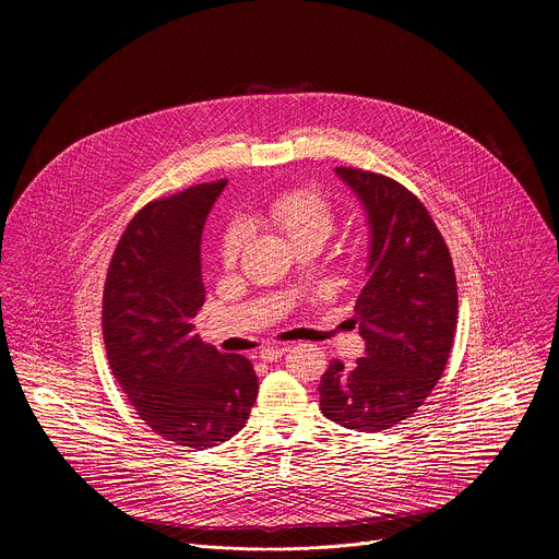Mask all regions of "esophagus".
<instances>
[{
    "instance_id": "1",
    "label": "esophagus",
    "mask_w": 559,
    "mask_h": 559,
    "mask_svg": "<svg viewBox=\"0 0 559 559\" xmlns=\"http://www.w3.org/2000/svg\"><path fill=\"white\" fill-rule=\"evenodd\" d=\"M289 352V347L287 345H274V347H263L261 352H259V358L263 360V362H274V360H278L281 356H285Z\"/></svg>"
}]
</instances>
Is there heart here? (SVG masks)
I'll use <instances>...</instances> for the list:
<instances>
[{"label": "heart", "instance_id": "obj_1", "mask_svg": "<svg viewBox=\"0 0 559 559\" xmlns=\"http://www.w3.org/2000/svg\"><path fill=\"white\" fill-rule=\"evenodd\" d=\"M270 218L285 231L289 241L298 248L302 243H325L336 229L334 205L313 188H292L281 192L270 203ZM246 231L241 225H231L221 238V261L231 265L241 252Z\"/></svg>", "mask_w": 559, "mask_h": 559}]
</instances>
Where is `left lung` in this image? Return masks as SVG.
<instances>
[{
	"label": "left lung",
	"mask_w": 559,
	"mask_h": 559,
	"mask_svg": "<svg viewBox=\"0 0 559 559\" xmlns=\"http://www.w3.org/2000/svg\"><path fill=\"white\" fill-rule=\"evenodd\" d=\"M336 175L369 225L367 283L352 318L365 356L352 369L330 362L318 391L332 423L376 433L409 418L440 380L455 336L457 285L444 238L416 194L367 170Z\"/></svg>",
	"instance_id": "8db88e82"
}]
</instances>
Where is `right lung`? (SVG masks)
Returning a JSON list of instances; mask_svg holds the SVG:
<instances>
[{
  "label": "right lung",
  "instance_id": "1",
  "mask_svg": "<svg viewBox=\"0 0 559 559\" xmlns=\"http://www.w3.org/2000/svg\"><path fill=\"white\" fill-rule=\"evenodd\" d=\"M225 186L201 183L139 210L104 287L112 376L156 436L199 451L241 431L259 393L246 356L221 354L194 332L205 302L201 234Z\"/></svg>",
  "mask_w": 559,
  "mask_h": 559
}]
</instances>
